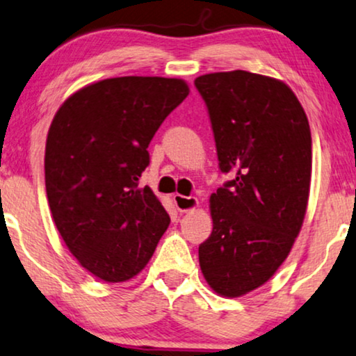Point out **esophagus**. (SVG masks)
<instances>
[{
  "label": "esophagus",
  "instance_id": "1",
  "mask_svg": "<svg viewBox=\"0 0 356 356\" xmlns=\"http://www.w3.org/2000/svg\"><path fill=\"white\" fill-rule=\"evenodd\" d=\"M173 202L179 212H191L199 206V201L196 197L183 196V194H175Z\"/></svg>",
  "mask_w": 356,
  "mask_h": 356
}]
</instances>
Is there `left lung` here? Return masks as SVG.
<instances>
[{"label": "left lung", "instance_id": "obj_1", "mask_svg": "<svg viewBox=\"0 0 356 356\" xmlns=\"http://www.w3.org/2000/svg\"><path fill=\"white\" fill-rule=\"evenodd\" d=\"M206 102L218 165L235 178L211 196L212 233L199 246L209 286L238 298L264 285L290 254L311 184V131L293 90L248 71L194 81Z\"/></svg>", "mask_w": 356, "mask_h": 356}]
</instances>
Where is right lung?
I'll list each match as a JSON object with an SVG mask.
<instances>
[{"label":"right lung","instance_id":"obj_1","mask_svg":"<svg viewBox=\"0 0 356 356\" xmlns=\"http://www.w3.org/2000/svg\"><path fill=\"white\" fill-rule=\"evenodd\" d=\"M188 94L177 77H111L76 90L51 121L45 186L53 222L77 262L106 284L138 275L170 225L139 178L155 131Z\"/></svg>","mask_w":356,"mask_h":356}]
</instances>
